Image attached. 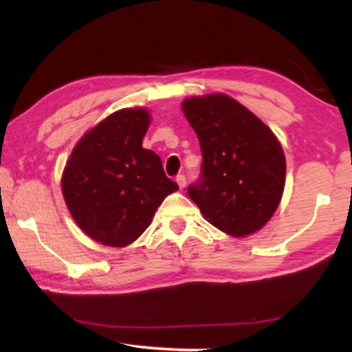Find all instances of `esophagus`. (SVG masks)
I'll return each mask as SVG.
<instances>
[{
	"mask_svg": "<svg viewBox=\"0 0 352 352\" xmlns=\"http://www.w3.org/2000/svg\"><path fill=\"white\" fill-rule=\"evenodd\" d=\"M176 182H177V186H179V189H184V187H186V176L179 175L176 177Z\"/></svg>",
	"mask_w": 352,
	"mask_h": 352,
	"instance_id": "34e87169",
	"label": "esophagus"
}]
</instances>
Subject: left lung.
<instances>
[{
  "instance_id": "1",
  "label": "left lung",
  "mask_w": 352,
  "mask_h": 352,
  "mask_svg": "<svg viewBox=\"0 0 352 352\" xmlns=\"http://www.w3.org/2000/svg\"><path fill=\"white\" fill-rule=\"evenodd\" d=\"M201 148V175L187 194L210 224L232 237L263 228L285 187L282 146L253 112L216 93L182 100Z\"/></svg>"
}]
</instances>
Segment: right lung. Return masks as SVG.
Wrapping results in <instances>:
<instances>
[{
	"label": "right lung",
	"mask_w": 352,
	"mask_h": 352,
	"mask_svg": "<svg viewBox=\"0 0 352 352\" xmlns=\"http://www.w3.org/2000/svg\"><path fill=\"white\" fill-rule=\"evenodd\" d=\"M151 113L122 109L76 142L62 173V194L86 235L126 247L151 226L166 195L179 187L166 177L155 152L142 147Z\"/></svg>",
	"instance_id": "right-lung-1"
}]
</instances>
